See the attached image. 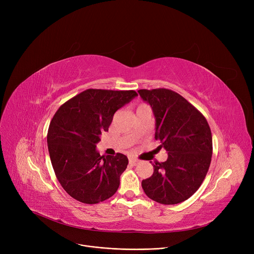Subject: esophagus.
<instances>
[{
	"label": "esophagus",
	"mask_w": 254,
	"mask_h": 254,
	"mask_svg": "<svg viewBox=\"0 0 254 254\" xmlns=\"http://www.w3.org/2000/svg\"><path fill=\"white\" fill-rule=\"evenodd\" d=\"M138 163H139V162H138L137 158H134V157L129 158V165H130V166H137Z\"/></svg>",
	"instance_id": "esophagus-1"
}]
</instances>
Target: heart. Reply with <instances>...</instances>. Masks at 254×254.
<instances>
[{
  "mask_svg": "<svg viewBox=\"0 0 254 254\" xmlns=\"http://www.w3.org/2000/svg\"><path fill=\"white\" fill-rule=\"evenodd\" d=\"M142 107H148V106L145 105V104H140V105L138 106V108H142Z\"/></svg>",
  "mask_w": 254,
  "mask_h": 254,
  "instance_id": "heart-1",
  "label": "heart"
}]
</instances>
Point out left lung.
Segmentation results:
<instances>
[{
    "label": "left lung",
    "instance_id": "left-lung-1",
    "mask_svg": "<svg viewBox=\"0 0 254 254\" xmlns=\"http://www.w3.org/2000/svg\"><path fill=\"white\" fill-rule=\"evenodd\" d=\"M152 108L158 148L168 151L166 162H155L151 177L142 181L148 197L175 205L190 197L203 183L212 157V134L205 116L179 93L167 88L140 89Z\"/></svg>",
    "mask_w": 254,
    "mask_h": 254
}]
</instances>
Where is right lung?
<instances>
[{
  "instance_id": "add662e5",
  "label": "right lung",
  "mask_w": 254,
  "mask_h": 254,
  "mask_svg": "<svg viewBox=\"0 0 254 254\" xmlns=\"http://www.w3.org/2000/svg\"><path fill=\"white\" fill-rule=\"evenodd\" d=\"M137 96L135 90L89 88L63 104L52 117L47 132L52 168L77 201L98 204L117 191L128 159L123 153L101 156L96 147L114 113Z\"/></svg>"
}]
</instances>
